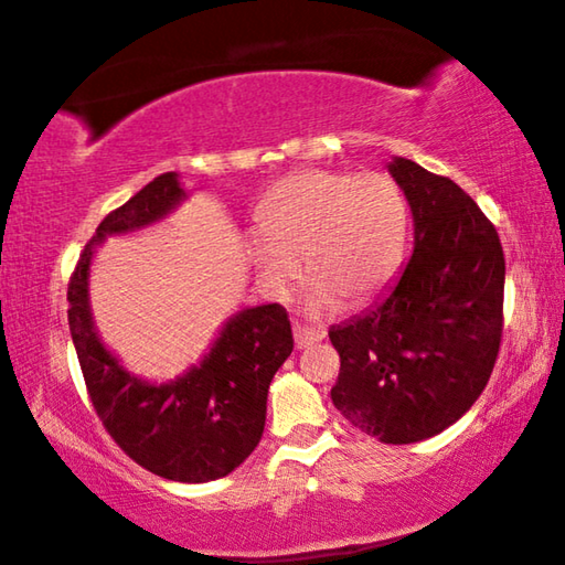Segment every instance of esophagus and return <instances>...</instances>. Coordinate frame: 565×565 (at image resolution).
<instances>
[{"label": "esophagus", "instance_id": "esophagus-1", "mask_svg": "<svg viewBox=\"0 0 565 565\" xmlns=\"http://www.w3.org/2000/svg\"><path fill=\"white\" fill-rule=\"evenodd\" d=\"M322 338H324L322 330H315V328H307V324H301V322H294V345H297L299 351L301 348H309Z\"/></svg>", "mask_w": 565, "mask_h": 565}]
</instances>
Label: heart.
<instances>
[{"label": "heart", "instance_id": "b5f03b06", "mask_svg": "<svg viewBox=\"0 0 565 565\" xmlns=\"http://www.w3.org/2000/svg\"><path fill=\"white\" fill-rule=\"evenodd\" d=\"M248 245L260 284L284 294L305 260L312 276L305 305L330 315L340 297L363 305L399 271L409 241V204L384 171L305 169L281 179L258 206Z\"/></svg>", "mask_w": 565, "mask_h": 565}]
</instances>
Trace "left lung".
<instances>
[{
  "instance_id": "8db88e82",
  "label": "left lung",
  "mask_w": 565,
  "mask_h": 565,
  "mask_svg": "<svg viewBox=\"0 0 565 565\" xmlns=\"http://www.w3.org/2000/svg\"><path fill=\"white\" fill-rule=\"evenodd\" d=\"M415 217V248L369 312L330 328L340 353L332 404L381 443L443 433L479 399L504 328V250L497 227L448 177L388 163Z\"/></svg>"
}]
</instances>
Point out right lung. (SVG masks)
Wrapping results in <instances>:
<instances>
[{
    "mask_svg": "<svg viewBox=\"0 0 565 565\" xmlns=\"http://www.w3.org/2000/svg\"><path fill=\"white\" fill-rule=\"evenodd\" d=\"M184 196L177 173H161L99 222L71 274L68 328L86 392L113 440L161 479L204 483L235 471L260 443L268 386L294 351L286 309L264 305L230 317L204 361L166 384L125 371L102 345L89 309L94 248L107 235L163 220Z\"/></svg>",
    "mask_w": 565,
    "mask_h": 565,
    "instance_id": "1",
    "label": "right lung"
}]
</instances>
